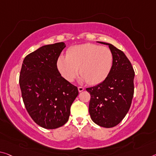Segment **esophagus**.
Wrapping results in <instances>:
<instances>
[{"label": "esophagus", "instance_id": "34e87169", "mask_svg": "<svg viewBox=\"0 0 156 156\" xmlns=\"http://www.w3.org/2000/svg\"><path fill=\"white\" fill-rule=\"evenodd\" d=\"M78 89L79 92H81V91H83L84 90H85V88L83 87H80V86H79V87H78Z\"/></svg>", "mask_w": 156, "mask_h": 156}]
</instances>
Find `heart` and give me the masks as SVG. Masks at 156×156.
<instances>
[{"instance_id":"heart-1","label":"heart","mask_w":156,"mask_h":156,"mask_svg":"<svg viewBox=\"0 0 156 156\" xmlns=\"http://www.w3.org/2000/svg\"><path fill=\"white\" fill-rule=\"evenodd\" d=\"M113 64V55L106 47L87 43L69 49L67 56L60 55L57 67L62 76L72 82L78 73L80 80L95 85L104 81L109 75Z\"/></svg>"}]
</instances>
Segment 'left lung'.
<instances>
[{"label":"left lung","mask_w":156,"mask_h":156,"mask_svg":"<svg viewBox=\"0 0 156 156\" xmlns=\"http://www.w3.org/2000/svg\"><path fill=\"white\" fill-rule=\"evenodd\" d=\"M99 43L109 46L113 64L110 74L103 82L86 89L91 95L89 112L97 125L112 128L122 122L131 105L135 71L123 51L112 44Z\"/></svg>","instance_id":"1"}]
</instances>
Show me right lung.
<instances>
[{
    "mask_svg": "<svg viewBox=\"0 0 156 156\" xmlns=\"http://www.w3.org/2000/svg\"><path fill=\"white\" fill-rule=\"evenodd\" d=\"M66 47L64 42L40 47L28 54L22 64L19 85L27 111L37 124L55 129L68 122L78 87L65 80L57 60Z\"/></svg>",
    "mask_w": 156,
    "mask_h": 156,
    "instance_id": "obj_1",
    "label": "right lung"
}]
</instances>
